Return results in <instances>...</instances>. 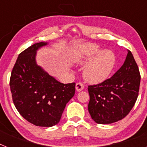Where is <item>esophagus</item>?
<instances>
[{
    "label": "esophagus",
    "instance_id": "34e87169",
    "mask_svg": "<svg viewBox=\"0 0 147 147\" xmlns=\"http://www.w3.org/2000/svg\"><path fill=\"white\" fill-rule=\"evenodd\" d=\"M76 89L77 91H81V90H82L84 89V85H83L82 82L76 83Z\"/></svg>",
    "mask_w": 147,
    "mask_h": 147
}]
</instances>
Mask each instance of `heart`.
I'll list each match as a JSON object with an SVG mask.
<instances>
[{"mask_svg": "<svg viewBox=\"0 0 147 147\" xmlns=\"http://www.w3.org/2000/svg\"><path fill=\"white\" fill-rule=\"evenodd\" d=\"M79 62L81 64L89 63L84 71V78L88 82L97 84L107 80L112 74L116 57L112 51L105 49L101 51L98 45L88 44L82 48Z\"/></svg>", "mask_w": 147, "mask_h": 147, "instance_id": "1", "label": "heart"}]
</instances>
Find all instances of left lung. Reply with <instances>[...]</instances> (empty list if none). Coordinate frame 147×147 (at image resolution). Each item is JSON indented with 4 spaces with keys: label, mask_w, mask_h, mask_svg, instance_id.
<instances>
[{
    "label": "left lung",
    "mask_w": 147,
    "mask_h": 147,
    "mask_svg": "<svg viewBox=\"0 0 147 147\" xmlns=\"http://www.w3.org/2000/svg\"><path fill=\"white\" fill-rule=\"evenodd\" d=\"M141 75L130 51L123 64L113 74L97 85H88V111L98 124L114 123L126 117L136 104Z\"/></svg>",
    "instance_id": "left-lung-1"
}]
</instances>
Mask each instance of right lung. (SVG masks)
I'll return each instance as SVG.
<instances>
[{"instance_id":"right-lung-1","label":"right lung","mask_w":147,"mask_h":147,"mask_svg":"<svg viewBox=\"0 0 147 147\" xmlns=\"http://www.w3.org/2000/svg\"><path fill=\"white\" fill-rule=\"evenodd\" d=\"M46 44L35 43L19 54L9 82L12 101L19 113L39 127L59 123L66 104L74 96L76 85L57 81L36 64V51Z\"/></svg>"}]
</instances>
